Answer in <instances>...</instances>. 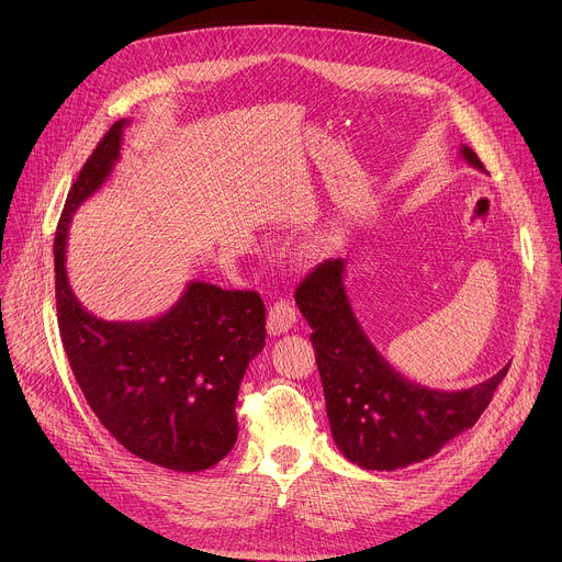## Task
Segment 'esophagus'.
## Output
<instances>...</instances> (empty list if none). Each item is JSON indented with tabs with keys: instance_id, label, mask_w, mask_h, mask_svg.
<instances>
[{
	"instance_id": "1",
	"label": "esophagus",
	"mask_w": 562,
	"mask_h": 562,
	"mask_svg": "<svg viewBox=\"0 0 562 562\" xmlns=\"http://www.w3.org/2000/svg\"><path fill=\"white\" fill-rule=\"evenodd\" d=\"M297 319V313L295 308L291 306V302L286 300H280V302H273L271 308H269V315H267V331L269 336H282L286 334Z\"/></svg>"
}]
</instances>
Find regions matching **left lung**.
Returning <instances> with one entry per match:
<instances>
[{"label": "left lung", "instance_id": "8db88e82", "mask_svg": "<svg viewBox=\"0 0 562 562\" xmlns=\"http://www.w3.org/2000/svg\"><path fill=\"white\" fill-rule=\"evenodd\" d=\"M458 153L471 169L487 173L469 146L460 144ZM345 273V260H327L295 289L297 308L313 329L334 442L349 462L369 471L423 462L477 423L509 364L490 380L458 391L429 389L405 378L362 329Z\"/></svg>", "mask_w": 562, "mask_h": 562}]
</instances>
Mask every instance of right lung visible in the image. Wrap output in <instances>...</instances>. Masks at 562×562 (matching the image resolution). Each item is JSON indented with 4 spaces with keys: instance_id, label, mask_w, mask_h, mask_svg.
Instances as JSON below:
<instances>
[{
    "instance_id": "obj_1",
    "label": "right lung",
    "mask_w": 562,
    "mask_h": 562,
    "mask_svg": "<svg viewBox=\"0 0 562 562\" xmlns=\"http://www.w3.org/2000/svg\"><path fill=\"white\" fill-rule=\"evenodd\" d=\"M128 124L120 120L102 137L59 217L53 249L59 334L87 403L124 449L171 471H204L237 440V391L265 349L267 308L254 291L200 280L148 319H102L77 300L66 271L68 228L111 178Z\"/></svg>"
}]
</instances>
